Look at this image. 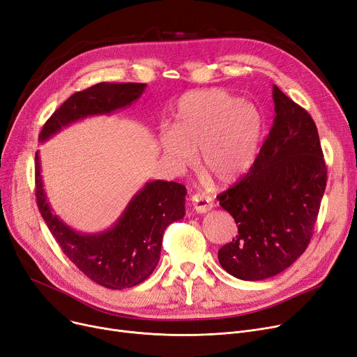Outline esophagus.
<instances>
[{
    "mask_svg": "<svg viewBox=\"0 0 357 357\" xmlns=\"http://www.w3.org/2000/svg\"><path fill=\"white\" fill-rule=\"evenodd\" d=\"M191 207L197 211V213H206L208 210L213 208V199L208 195L204 194H194L191 197Z\"/></svg>",
    "mask_w": 357,
    "mask_h": 357,
    "instance_id": "esophagus-1",
    "label": "esophagus"
}]
</instances>
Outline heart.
<instances>
[{"instance_id": "obj_1", "label": "heart", "mask_w": 357, "mask_h": 357, "mask_svg": "<svg viewBox=\"0 0 357 357\" xmlns=\"http://www.w3.org/2000/svg\"><path fill=\"white\" fill-rule=\"evenodd\" d=\"M257 107L222 89L185 93L178 100L172 130L160 144L170 163L187 169L199 151V166L222 183L238 181L251 169L261 140Z\"/></svg>"}]
</instances>
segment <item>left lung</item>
I'll return each instance as SVG.
<instances>
[{
    "label": "left lung",
    "instance_id": "1",
    "mask_svg": "<svg viewBox=\"0 0 357 357\" xmlns=\"http://www.w3.org/2000/svg\"><path fill=\"white\" fill-rule=\"evenodd\" d=\"M274 122L250 172L219 197L238 235L219 250L220 266L255 282L284 271L311 242L327 166L312 116L277 86Z\"/></svg>",
    "mask_w": 357,
    "mask_h": 357
}]
</instances>
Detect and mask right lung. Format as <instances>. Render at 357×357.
Instances as JSON below:
<instances>
[{"label": "right lung", "instance_id": "add662e5", "mask_svg": "<svg viewBox=\"0 0 357 357\" xmlns=\"http://www.w3.org/2000/svg\"><path fill=\"white\" fill-rule=\"evenodd\" d=\"M144 89L143 83H99L74 93L45 122L39 142L71 122L130 106ZM35 183L39 211L61 250L90 280L114 290L137 286L150 277L160 258L165 229L185 215L187 188L178 182L153 181L132 197L114 227L86 235L52 214L43 191L38 151Z\"/></svg>", "mask_w": 357, "mask_h": 357}]
</instances>
